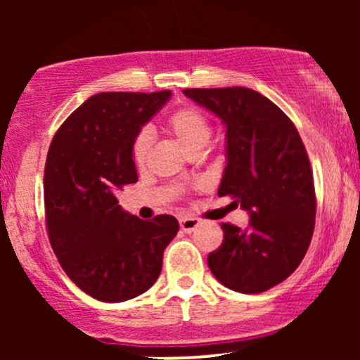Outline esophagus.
<instances>
[{"instance_id":"esophagus-1","label":"esophagus","mask_w":360,"mask_h":360,"mask_svg":"<svg viewBox=\"0 0 360 360\" xmlns=\"http://www.w3.org/2000/svg\"><path fill=\"white\" fill-rule=\"evenodd\" d=\"M179 223H181V230H183V232L191 233L198 229L200 220H196V218H191V217H186V218H181Z\"/></svg>"}]
</instances>
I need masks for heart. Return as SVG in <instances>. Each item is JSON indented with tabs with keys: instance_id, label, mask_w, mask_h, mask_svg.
Returning <instances> with one entry per match:
<instances>
[{
	"instance_id": "1",
	"label": "heart",
	"mask_w": 360,
	"mask_h": 360,
	"mask_svg": "<svg viewBox=\"0 0 360 360\" xmlns=\"http://www.w3.org/2000/svg\"><path fill=\"white\" fill-rule=\"evenodd\" d=\"M164 130L171 135L172 139L186 148L189 154L201 150L212 137V127H210L208 118L201 113L200 110L193 106H184V108L176 110L164 123ZM150 137L146 131L139 134L131 146V157L137 166H143L150 152Z\"/></svg>"
}]
</instances>
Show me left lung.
Segmentation results:
<instances>
[{
	"instance_id": "1",
	"label": "left lung",
	"mask_w": 360,
	"mask_h": 360,
	"mask_svg": "<svg viewBox=\"0 0 360 360\" xmlns=\"http://www.w3.org/2000/svg\"><path fill=\"white\" fill-rule=\"evenodd\" d=\"M184 96L225 127L218 196L232 194L249 226L221 223L223 243L208 255L223 286L262 292L289 278L315 229V186L301 137L281 108L249 88L184 89Z\"/></svg>"
}]
</instances>
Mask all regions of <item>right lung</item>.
I'll use <instances>...</instances> for the list:
<instances>
[{"label":"right lung","instance_id":"right-lung-1","mask_svg":"<svg viewBox=\"0 0 360 360\" xmlns=\"http://www.w3.org/2000/svg\"><path fill=\"white\" fill-rule=\"evenodd\" d=\"M171 96V91L94 94L62 123L49 148V240L65 274L94 300L120 303L146 292L179 230L171 214L140 220L117 198L123 186L139 181L135 137Z\"/></svg>","mask_w":360,"mask_h":360}]
</instances>
